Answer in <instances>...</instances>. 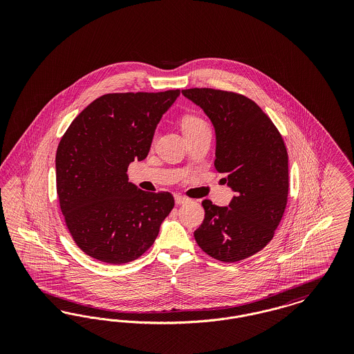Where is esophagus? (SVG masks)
Wrapping results in <instances>:
<instances>
[{
  "label": "esophagus",
  "instance_id": "34e87169",
  "mask_svg": "<svg viewBox=\"0 0 354 354\" xmlns=\"http://www.w3.org/2000/svg\"><path fill=\"white\" fill-rule=\"evenodd\" d=\"M175 202H176V204H185V203L188 202V198L182 196V195H175Z\"/></svg>",
  "mask_w": 354,
  "mask_h": 354
}]
</instances>
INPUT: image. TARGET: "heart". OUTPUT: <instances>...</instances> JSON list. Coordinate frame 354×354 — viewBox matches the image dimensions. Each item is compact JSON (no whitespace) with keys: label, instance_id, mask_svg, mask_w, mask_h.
Returning a JSON list of instances; mask_svg holds the SVG:
<instances>
[{"label":"heart","instance_id":"obj_1","mask_svg":"<svg viewBox=\"0 0 354 354\" xmlns=\"http://www.w3.org/2000/svg\"><path fill=\"white\" fill-rule=\"evenodd\" d=\"M203 126H207L205 122L202 118H199L198 115L194 114H187L182 119V130L183 133H188V131H194L196 129H201Z\"/></svg>","mask_w":354,"mask_h":354}]
</instances>
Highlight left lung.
Here are the masks:
<instances>
[{
	"instance_id": "8db88e82",
	"label": "left lung",
	"mask_w": 354,
	"mask_h": 354,
	"mask_svg": "<svg viewBox=\"0 0 354 354\" xmlns=\"http://www.w3.org/2000/svg\"><path fill=\"white\" fill-rule=\"evenodd\" d=\"M182 94L211 119L216 134L215 169L235 191L228 207L203 201L202 225L194 232L211 257L235 263L261 251L274 235L288 199V152L270 117L250 98L215 88Z\"/></svg>"
}]
</instances>
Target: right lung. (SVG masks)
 Listing matches in <instances>:
<instances>
[{
  "mask_svg": "<svg viewBox=\"0 0 354 354\" xmlns=\"http://www.w3.org/2000/svg\"><path fill=\"white\" fill-rule=\"evenodd\" d=\"M180 90L113 93L71 122L55 155L57 194L68 232L86 254L124 264L146 252L174 208L169 192H146L127 169L143 160L156 124Z\"/></svg>",
  "mask_w": 354,
  "mask_h": 354,
  "instance_id": "right-lung-1",
  "label": "right lung"
}]
</instances>
